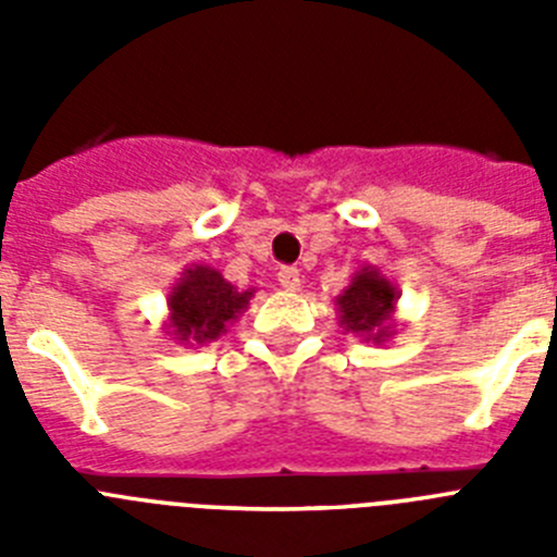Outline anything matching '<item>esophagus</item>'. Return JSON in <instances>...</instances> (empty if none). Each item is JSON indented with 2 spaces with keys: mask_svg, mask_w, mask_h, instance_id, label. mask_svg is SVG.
Wrapping results in <instances>:
<instances>
[{
  "mask_svg": "<svg viewBox=\"0 0 557 557\" xmlns=\"http://www.w3.org/2000/svg\"><path fill=\"white\" fill-rule=\"evenodd\" d=\"M278 284H282L287 293H295V289L301 287V273H298V268H282V270H278Z\"/></svg>",
  "mask_w": 557,
  "mask_h": 557,
  "instance_id": "obj_1",
  "label": "esophagus"
}]
</instances>
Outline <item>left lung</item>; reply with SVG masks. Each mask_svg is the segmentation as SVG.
Listing matches in <instances>:
<instances>
[{"instance_id":"obj_1","label":"left lung","mask_w":557,"mask_h":557,"mask_svg":"<svg viewBox=\"0 0 557 557\" xmlns=\"http://www.w3.org/2000/svg\"><path fill=\"white\" fill-rule=\"evenodd\" d=\"M398 293L376 268H362L354 273L351 284L337 295L339 326L368 343H385L393 334V312Z\"/></svg>"}]
</instances>
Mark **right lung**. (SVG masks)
Here are the masks:
<instances>
[{
  "label": "right lung",
  "instance_id": "1",
  "mask_svg": "<svg viewBox=\"0 0 557 557\" xmlns=\"http://www.w3.org/2000/svg\"><path fill=\"white\" fill-rule=\"evenodd\" d=\"M253 293L256 289L239 293L234 284L225 282L220 270L191 264L166 298V307H170L166 334H172V339H178L184 346L211 343L228 332V323H234L248 309Z\"/></svg>",
  "mask_w": 557,
  "mask_h": 557
}]
</instances>
